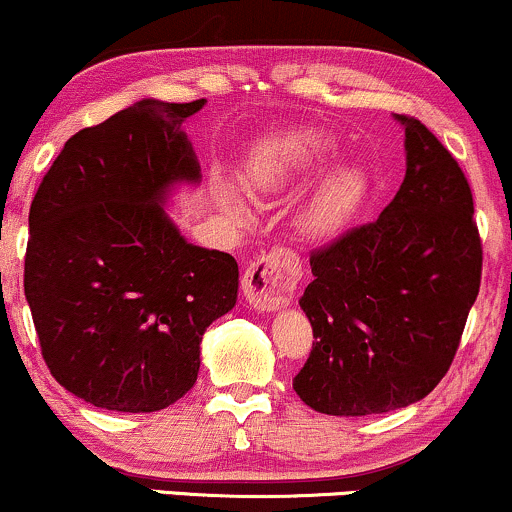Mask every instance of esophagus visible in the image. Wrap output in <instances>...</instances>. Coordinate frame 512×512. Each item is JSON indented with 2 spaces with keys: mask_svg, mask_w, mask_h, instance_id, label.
<instances>
[{
  "mask_svg": "<svg viewBox=\"0 0 512 512\" xmlns=\"http://www.w3.org/2000/svg\"><path fill=\"white\" fill-rule=\"evenodd\" d=\"M301 279V262L291 250H272L243 274V296L255 310H281L291 303Z\"/></svg>",
  "mask_w": 512,
  "mask_h": 512,
  "instance_id": "34e87169",
  "label": "esophagus"
}]
</instances>
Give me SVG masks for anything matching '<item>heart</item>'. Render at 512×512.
I'll return each instance as SVG.
<instances>
[{
  "instance_id": "heart-1",
  "label": "heart",
  "mask_w": 512,
  "mask_h": 512,
  "mask_svg": "<svg viewBox=\"0 0 512 512\" xmlns=\"http://www.w3.org/2000/svg\"><path fill=\"white\" fill-rule=\"evenodd\" d=\"M337 139L313 125L276 127L250 146L243 161V182L252 192H284L313 178L337 154ZM366 173L358 163L327 170L296 209V228L308 238H330L351 219L363 195ZM214 197L223 209L243 216L245 207L231 180L216 178Z\"/></svg>"
}]
</instances>
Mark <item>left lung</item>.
Wrapping results in <instances>:
<instances>
[{
	"mask_svg": "<svg viewBox=\"0 0 512 512\" xmlns=\"http://www.w3.org/2000/svg\"><path fill=\"white\" fill-rule=\"evenodd\" d=\"M395 120L407 154L395 199L310 257L301 308L315 342L293 390L320 414H385L424 399L477 301L481 240L467 178L426 125Z\"/></svg>",
	"mask_w": 512,
	"mask_h": 512,
	"instance_id": "1",
	"label": "left lung"
}]
</instances>
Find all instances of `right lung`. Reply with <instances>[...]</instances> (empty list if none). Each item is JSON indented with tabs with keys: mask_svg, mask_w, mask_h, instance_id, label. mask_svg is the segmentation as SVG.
I'll use <instances>...</instances> for the list:
<instances>
[{
	"mask_svg": "<svg viewBox=\"0 0 512 512\" xmlns=\"http://www.w3.org/2000/svg\"><path fill=\"white\" fill-rule=\"evenodd\" d=\"M204 105L142 98L81 129L33 197L23 291L50 373L93 407L178 402L238 301V262L187 243L166 211L202 180L182 122Z\"/></svg>",
	"mask_w": 512,
	"mask_h": 512,
	"instance_id": "obj_1",
	"label": "right lung"
}]
</instances>
